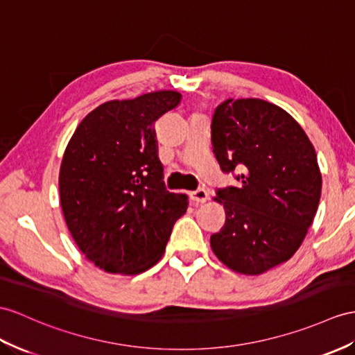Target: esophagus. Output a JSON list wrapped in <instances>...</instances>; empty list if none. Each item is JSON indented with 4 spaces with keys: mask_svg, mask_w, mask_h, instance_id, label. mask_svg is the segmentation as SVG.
Returning a JSON list of instances; mask_svg holds the SVG:
<instances>
[{
    "mask_svg": "<svg viewBox=\"0 0 355 355\" xmlns=\"http://www.w3.org/2000/svg\"><path fill=\"white\" fill-rule=\"evenodd\" d=\"M189 197H191V200L194 203H205L207 198H209V194H207L205 188H198V189H196V191L189 193Z\"/></svg>",
    "mask_w": 355,
    "mask_h": 355,
    "instance_id": "obj_1",
    "label": "esophagus"
}]
</instances>
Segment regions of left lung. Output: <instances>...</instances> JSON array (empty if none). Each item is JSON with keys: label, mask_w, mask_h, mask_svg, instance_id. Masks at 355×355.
<instances>
[{"label": "left lung", "mask_w": 355, "mask_h": 355, "mask_svg": "<svg viewBox=\"0 0 355 355\" xmlns=\"http://www.w3.org/2000/svg\"><path fill=\"white\" fill-rule=\"evenodd\" d=\"M211 141L236 187L217 189L226 221L211 248L232 271L259 275L295 254L313 223L322 176L304 129L262 99H227L217 107Z\"/></svg>", "instance_id": "left-lung-1"}]
</instances>
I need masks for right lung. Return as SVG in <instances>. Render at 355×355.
Segmentation results:
<instances>
[{"instance_id": "1", "label": "right lung", "mask_w": 355, "mask_h": 355, "mask_svg": "<svg viewBox=\"0 0 355 355\" xmlns=\"http://www.w3.org/2000/svg\"><path fill=\"white\" fill-rule=\"evenodd\" d=\"M180 93L152 92L110 101L83 119L60 167V202L83 254L111 274H140L164 254L188 207L164 185L155 122Z\"/></svg>"}]
</instances>
